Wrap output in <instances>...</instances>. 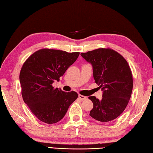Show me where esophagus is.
<instances>
[{"instance_id": "1", "label": "esophagus", "mask_w": 153, "mask_h": 153, "mask_svg": "<svg viewBox=\"0 0 153 153\" xmlns=\"http://www.w3.org/2000/svg\"><path fill=\"white\" fill-rule=\"evenodd\" d=\"M78 97H79V99L80 100H84L87 99V97L82 95H78Z\"/></svg>"}]
</instances>
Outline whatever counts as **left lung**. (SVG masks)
<instances>
[{"label":"left lung","instance_id":"obj_1","mask_svg":"<svg viewBox=\"0 0 153 153\" xmlns=\"http://www.w3.org/2000/svg\"><path fill=\"white\" fill-rule=\"evenodd\" d=\"M92 65L95 83L102 91V98L89 97L93 103L89 115L101 122L116 119L129 102L133 89L132 74L121 54L110 48H100L81 53Z\"/></svg>","mask_w":153,"mask_h":153}]
</instances>
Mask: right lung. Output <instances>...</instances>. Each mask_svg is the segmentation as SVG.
Wrapping results in <instances>:
<instances>
[{
    "label": "right lung",
    "instance_id": "obj_1",
    "mask_svg": "<svg viewBox=\"0 0 153 153\" xmlns=\"http://www.w3.org/2000/svg\"><path fill=\"white\" fill-rule=\"evenodd\" d=\"M79 55L78 52L44 48L31 55L23 65L19 74L23 99L40 121L48 124L59 122L78 97L75 91L54 89L53 83L60 80Z\"/></svg>",
    "mask_w": 153,
    "mask_h": 153
}]
</instances>
